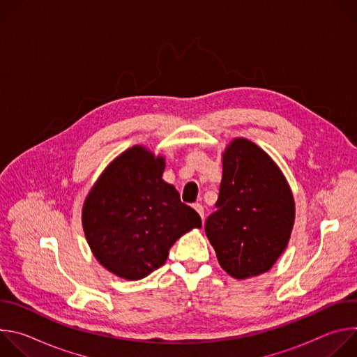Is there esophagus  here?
I'll return each mask as SVG.
<instances>
[{
	"label": "esophagus",
	"mask_w": 357,
	"mask_h": 357,
	"mask_svg": "<svg viewBox=\"0 0 357 357\" xmlns=\"http://www.w3.org/2000/svg\"><path fill=\"white\" fill-rule=\"evenodd\" d=\"M193 209L200 215V218L203 219V216H205V212H203V206L200 205V203H195L193 205Z\"/></svg>",
	"instance_id": "34e87169"
}]
</instances>
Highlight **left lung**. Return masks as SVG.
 Masks as SVG:
<instances>
[{"mask_svg": "<svg viewBox=\"0 0 357 357\" xmlns=\"http://www.w3.org/2000/svg\"><path fill=\"white\" fill-rule=\"evenodd\" d=\"M213 212L205 225L220 267L236 280L267 273L288 245L295 222L292 190L278 165L252 141L225 148Z\"/></svg>", "mask_w": 357, "mask_h": 357, "instance_id": "8db88e82", "label": "left lung"}]
</instances>
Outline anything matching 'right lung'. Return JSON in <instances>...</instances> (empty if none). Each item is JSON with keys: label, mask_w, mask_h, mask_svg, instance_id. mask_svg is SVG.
<instances>
[{"label": "right lung", "mask_w": 357, "mask_h": 357, "mask_svg": "<svg viewBox=\"0 0 357 357\" xmlns=\"http://www.w3.org/2000/svg\"><path fill=\"white\" fill-rule=\"evenodd\" d=\"M165 158L142 145L116 157L87 193L82 225L96 260L138 281L165 264L174 243L200 229V216L162 179Z\"/></svg>", "instance_id": "add662e5"}]
</instances>
